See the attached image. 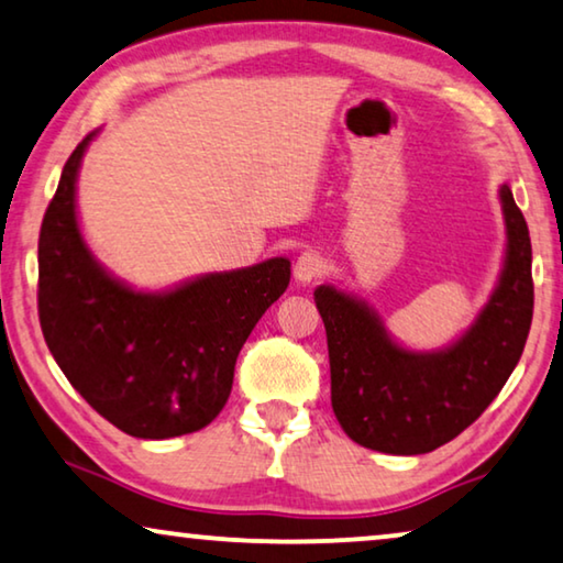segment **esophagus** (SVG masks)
Wrapping results in <instances>:
<instances>
[{
    "label": "esophagus",
    "mask_w": 563,
    "mask_h": 563,
    "mask_svg": "<svg viewBox=\"0 0 563 563\" xmlns=\"http://www.w3.org/2000/svg\"><path fill=\"white\" fill-rule=\"evenodd\" d=\"M323 271H325V263L316 250H306V253H300L296 265H292V275H296L298 283H313L316 278H321Z\"/></svg>",
    "instance_id": "34e87169"
}]
</instances>
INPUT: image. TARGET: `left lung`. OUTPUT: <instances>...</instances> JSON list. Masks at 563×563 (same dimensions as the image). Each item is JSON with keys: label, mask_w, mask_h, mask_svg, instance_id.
I'll list each match as a JSON object with an SVG mask.
<instances>
[{"label": "left lung", "mask_w": 563, "mask_h": 563, "mask_svg": "<svg viewBox=\"0 0 563 563\" xmlns=\"http://www.w3.org/2000/svg\"><path fill=\"white\" fill-rule=\"evenodd\" d=\"M508 250L496 292L450 349L415 354L394 343L379 316L321 285L331 362V407L351 440L389 455H422L481 417L523 354L533 318L531 238L508 187H500Z\"/></svg>", "instance_id": "left-lung-1"}]
</instances>
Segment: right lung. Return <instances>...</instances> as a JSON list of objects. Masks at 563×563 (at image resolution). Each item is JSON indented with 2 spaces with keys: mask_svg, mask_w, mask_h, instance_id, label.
Returning a JSON list of instances; mask_svg holds the SVG:
<instances>
[{
  "mask_svg": "<svg viewBox=\"0 0 563 563\" xmlns=\"http://www.w3.org/2000/svg\"><path fill=\"white\" fill-rule=\"evenodd\" d=\"M93 136L75 146L42 217V335L73 389L121 432L144 440L197 432L222 412L242 343L288 288L290 263L273 257L212 273L164 296L111 278L75 217V179Z\"/></svg>",
  "mask_w": 563,
  "mask_h": 563,
  "instance_id": "1",
  "label": "right lung"
}]
</instances>
